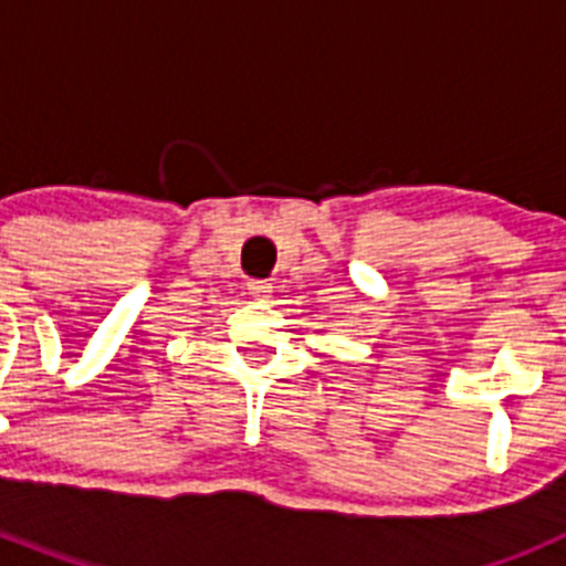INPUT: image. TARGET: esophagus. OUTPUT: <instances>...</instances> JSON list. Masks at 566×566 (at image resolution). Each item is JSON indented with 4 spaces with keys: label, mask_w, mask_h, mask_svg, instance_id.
Instances as JSON below:
<instances>
[{
    "label": "esophagus",
    "mask_w": 566,
    "mask_h": 566,
    "mask_svg": "<svg viewBox=\"0 0 566 566\" xmlns=\"http://www.w3.org/2000/svg\"><path fill=\"white\" fill-rule=\"evenodd\" d=\"M247 289L254 300H269V294H272V283L269 280H249Z\"/></svg>",
    "instance_id": "obj_1"
}]
</instances>
